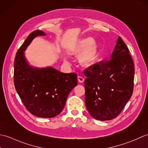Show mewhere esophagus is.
<instances>
[{"mask_svg":"<svg viewBox=\"0 0 148 148\" xmlns=\"http://www.w3.org/2000/svg\"><path fill=\"white\" fill-rule=\"evenodd\" d=\"M77 78H78V82H80V83L84 82V78L83 77H82V76H78Z\"/></svg>","mask_w":148,"mask_h":148,"instance_id":"1","label":"esophagus"}]
</instances>
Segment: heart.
Instances as JSON below:
<instances>
[{"label": "heart", "instance_id": "heart-1", "mask_svg": "<svg viewBox=\"0 0 148 148\" xmlns=\"http://www.w3.org/2000/svg\"><path fill=\"white\" fill-rule=\"evenodd\" d=\"M73 53L80 57V62L86 66L95 64L99 56L96 42L91 38H87L78 42L73 49Z\"/></svg>", "mask_w": 148, "mask_h": 148}]
</instances>
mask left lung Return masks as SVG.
<instances>
[{"label":"left lung","instance_id":"1","mask_svg":"<svg viewBox=\"0 0 148 148\" xmlns=\"http://www.w3.org/2000/svg\"><path fill=\"white\" fill-rule=\"evenodd\" d=\"M134 73L128 48L119 36L110 59L84 71L85 103L91 116L99 121L119 116L133 93Z\"/></svg>","mask_w":148,"mask_h":148}]
</instances>
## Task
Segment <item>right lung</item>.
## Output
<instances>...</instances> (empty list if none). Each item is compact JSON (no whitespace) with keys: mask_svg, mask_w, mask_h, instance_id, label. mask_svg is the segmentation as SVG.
<instances>
[{"mask_svg":"<svg viewBox=\"0 0 148 148\" xmlns=\"http://www.w3.org/2000/svg\"><path fill=\"white\" fill-rule=\"evenodd\" d=\"M45 33L36 30L30 34L17 51L14 62V84L24 106L33 115L52 118L64 108L69 93L77 85V75L64 73L51 67L30 66L23 52L37 36Z\"/></svg>","mask_w":148,"mask_h":148,"instance_id":"right-lung-1","label":"right lung"}]
</instances>
